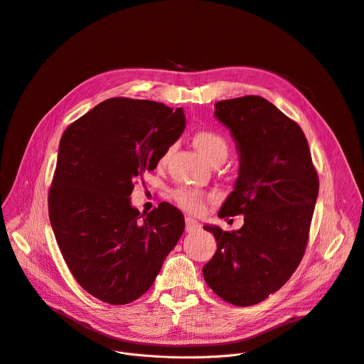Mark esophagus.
<instances>
[{
  "label": "esophagus",
  "instance_id": "esophagus-1",
  "mask_svg": "<svg viewBox=\"0 0 364 364\" xmlns=\"http://www.w3.org/2000/svg\"><path fill=\"white\" fill-rule=\"evenodd\" d=\"M197 229H200L198 222L194 220L193 218H187L186 219V232H196Z\"/></svg>",
  "mask_w": 364,
  "mask_h": 364
}]
</instances>
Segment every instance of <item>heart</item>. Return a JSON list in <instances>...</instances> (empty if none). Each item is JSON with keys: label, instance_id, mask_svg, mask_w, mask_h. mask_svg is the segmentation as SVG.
<instances>
[{"label": "heart", "instance_id": "obj_1", "mask_svg": "<svg viewBox=\"0 0 364 364\" xmlns=\"http://www.w3.org/2000/svg\"><path fill=\"white\" fill-rule=\"evenodd\" d=\"M193 144L197 148V151L203 155V157L212 163L216 160L225 161L229 154V144L228 139L213 131V129H200L193 136ZM174 200L183 209L198 213L203 207V200L198 196V193L190 190V188H178L174 191Z\"/></svg>", "mask_w": 364, "mask_h": 364}]
</instances>
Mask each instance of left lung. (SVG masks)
<instances>
[{"label": "left lung", "mask_w": 364, "mask_h": 364, "mask_svg": "<svg viewBox=\"0 0 364 364\" xmlns=\"http://www.w3.org/2000/svg\"><path fill=\"white\" fill-rule=\"evenodd\" d=\"M215 117L230 131L239 176L219 218L245 216L239 230L215 235L218 250L203 267L215 294L249 306L277 292L304 256L318 196V176L296 122L261 96L220 100Z\"/></svg>", "instance_id": "8db88e82"}]
</instances>
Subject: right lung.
<instances>
[{"label": "right lung", "instance_id": "1", "mask_svg": "<svg viewBox=\"0 0 364 364\" xmlns=\"http://www.w3.org/2000/svg\"><path fill=\"white\" fill-rule=\"evenodd\" d=\"M186 127L181 108L111 97L63 132L48 218L65 261L95 298L124 305L145 294L184 232L170 203L139 213L134 181L152 171Z\"/></svg>", "mask_w": 364, "mask_h": 364}]
</instances>
